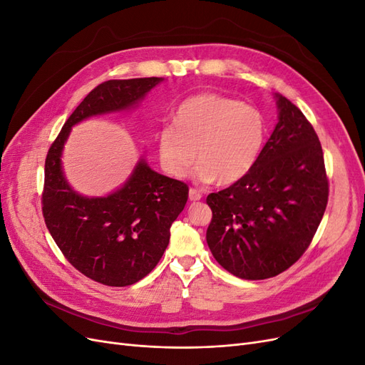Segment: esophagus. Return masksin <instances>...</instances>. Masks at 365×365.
Here are the masks:
<instances>
[{
  "mask_svg": "<svg viewBox=\"0 0 365 365\" xmlns=\"http://www.w3.org/2000/svg\"><path fill=\"white\" fill-rule=\"evenodd\" d=\"M201 197H202V192L201 190H197V189H190L189 190V200L190 201H200L201 200Z\"/></svg>",
  "mask_w": 365,
  "mask_h": 365,
  "instance_id": "obj_1",
  "label": "esophagus"
}]
</instances>
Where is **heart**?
I'll return each instance as SVG.
<instances>
[{
    "mask_svg": "<svg viewBox=\"0 0 365 365\" xmlns=\"http://www.w3.org/2000/svg\"><path fill=\"white\" fill-rule=\"evenodd\" d=\"M267 140V120L260 109L220 94L187 98L173 114V125L155 134L161 169L172 178L190 173L201 182L233 184L257 164Z\"/></svg>",
    "mask_w": 365,
    "mask_h": 365,
    "instance_id": "obj_1",
    "label": "heart"
}]
</instances>
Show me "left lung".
Listing matches in <instances>:
<instances>
[{
  "instance_id": "obj_1",
  "label": "left lung",
  "mask_w": 365,
  "mask_h": 365,
  "mask_svg": "<svg viewBox=\"0 0 365 365\" xmlns=\"http://www.w3.org/2000/svg\"><path fill=\"white\" fill-rule=\"evenodd\" d=\"M275 125L254 169L207 196V244L239 279L263 280L294 264L311 244L327 205L323 149L303 113L274 94Z\"/></svg>"
}]
</instances>
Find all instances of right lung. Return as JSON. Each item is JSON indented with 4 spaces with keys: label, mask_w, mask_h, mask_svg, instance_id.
<instances>
[{
    "label": "right lung",
    "mask_w": 365,
    "mask_h": 365,
    "mask_svg": "<svg viewBox=\"0 0 365 365\" xmlns=\"http://www.w3.org/2000/svg\"><path fill=\"white\" fill-rule=\"evenodd\" d=\"M163 81L137 77L101 83L74 109L47 153L42 193L47 228L73 267L102 284H134L157 267L169 245L170 227L185 207L189 187L152 170L140 157L118 189L85 196L63 173V146L73 126L138 108Z\"/></svg>",
    "instance_id": "1"
}]
</instances>
